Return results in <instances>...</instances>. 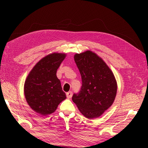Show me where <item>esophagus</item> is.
Listing matches in <instances>:
<instances>
[{
  "label": "esophagus",
  "instance_id": "1",
  "mask_svg": "<svg viewBox=\"0 0 148 148\" xmlns=\"http://www.w3.org/2000/svg\"><path fill=\"white\" fill-rule=\"evenodd\" d=\"M72 96V91H69L66 92V97L68 99H71Z\"/></svg>",
  "mask_w": 148,
  "mask_h": 148
}]
</instances>
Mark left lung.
<instances>
[{"mask_svg": "<svg viewBox=\"0 0 148 148\" xmlns=\"http://www.w3.org/2000/svg\"><path fill=\"white\" fill-rule=\"evenodd\" d=\"M82 77V85L72 101L80 112L89 119L99 117L112 106L117 93L113 72L96 53L86 51L74 56Z\"/></svg>", "mask_w": 148, "mask_h": 148, "instance_id": "8db88e82", "label": "left lung"}]
</instances>
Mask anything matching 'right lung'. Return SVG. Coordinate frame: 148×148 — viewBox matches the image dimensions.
I'll list each match as a JSON object with an SVG mask.
<instances>
[{
  "label": "right lung",
  "mask_w": 148,
  "mask_h": 148,
  "mask_svg": "<svg viewBox=\"0 0 148 148\" xmlns=\"http://www.w3.org/2000/svg\"><path fill=\"white\" fill-rule=\"evenodd\" d=\"M65 57V53L48 55L37 62L27 77L24 85L25 97L30 107L40 115L53 113L58 105L66 98L56 75Z\"/></svg>",
  "instance_id": "right-lung-1"
}]
</instances>
